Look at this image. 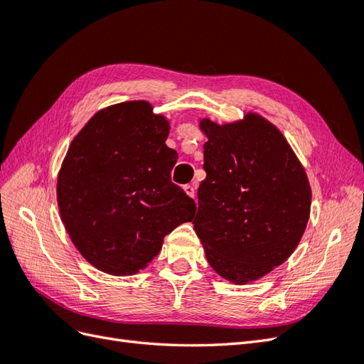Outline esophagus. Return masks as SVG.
Wrapping results in <instances>:
<instances>
[{"instance_id":"obj_1","label":"esophagus","mask_w":364,"mask_h":364,"mask_svg":"<svg viewBox=\"0 0 364 364\" xmlns=\"http://www.w3.org/2000/svg\"><path fill=\"white\" fill-rule=\"evenodd\" d=\"M183 191L186 193V196H190L191 199H196V188L193 185H185L183 186Z\"/></svg>"}]
</instances>
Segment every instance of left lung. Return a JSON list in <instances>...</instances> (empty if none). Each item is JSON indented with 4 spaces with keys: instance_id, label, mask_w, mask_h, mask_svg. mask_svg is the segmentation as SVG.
<instances>
[{
    "instance_id": "1",
    "label": "left lung",
    "mask_w": 364,
    "mask_h": 364,
    "mask_svg": "<svg viewBox=\"0 0 364 364\" xmlns=\"http://www.w3.org/2000/svg\"><path fill=\"white\" fill-rule=\"evenodd\" d=\"M206 179L193 220L206 259L234 284L281 266L305 232L311 186L289 141L255 112L218 124L200 118Z\"/></svg>"
}]
</instances>
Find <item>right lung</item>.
Masks as SVG:
<instances>
[{
  "mask_svg": "<svg viewBox=\"0 0 364 364\" xmlns=\"http://www.w3.org/2000/svg\"><path fill=\"white\" fill-rule=\"evenodd\" d=\"M170 121L132 100L95 112L74 136L58 174L62 223L75 249L114 277L146 269L164 237L191 222L196 205L170 173Z\"/></svg>",
  "mask_w": 364,
  "mask_h": 364,
  "instance_id": "add662e5",
  "label": "right lung"
}]
</instances>
